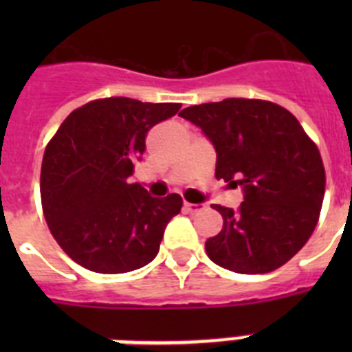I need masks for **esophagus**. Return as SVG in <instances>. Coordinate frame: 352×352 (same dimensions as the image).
<instances>
[{"instance_id": "1", "label": "esophagus", "mask_w": 352, "mask_h": 352, "mask_svg": "<svg viewBox=\"0 0 352 352\" xmlns=\"http://www.w3.org/2000/svg\"><path fill=\"white\" fill-rule=\"evenodd\" d=\"M182 208H184V212H188V214H197V212H201V210H204V204H195V203H184L182 204Z\"/></svg>"}]
</instances>
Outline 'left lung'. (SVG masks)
I'll return each instance as SVG.
<instances>
[{
    "label": "left lung",
    "instance_id": "8db88e82",
    "mask_svg": "<svg viewBox=\"0 0 352 352\" xmlns=\"http://www.w3.org/2000/svg\"><path fill=\"white\" fill-rule=\"evenodd\" d=\"M217 151L215 177L243 186L237 210L214 204L223 228L206 241L215 265L239 274H267L303 248L325 195L322 155L298 118L259 98H225L182 109Z\"/></svg>",
    "mask_w": 352,
    "mask_h": 352
}]
</instances>
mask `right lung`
I'll return each instance as SVG.
<instances>
[{"label":"right lung","instance_id":"add662e5","mask_svg":"<svg viewBox=\"0 0 352 352\" xmlns=\"http://www.w3.org/2000/svg\"><path fill=\"white\" fill-rule=\"evenodd\" d=\"M179 109L173 102L98 98L74 109L49 140L41 208L52 237L80 267L124 274L155 259L182 199L177 193L149 197L127 179L146 151L149 129Z\"/></svg>","mask_w":352,"mask_h":352}]
</instances>
